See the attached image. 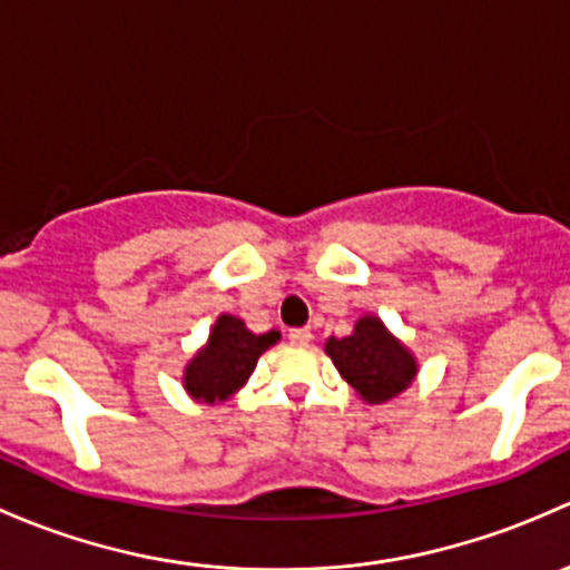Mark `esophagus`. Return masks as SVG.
<instances>
[{"mask_svg":"<svg viewBox=\"0 0 570 570\" xmlns=\"http://www.w3.org/2000/svg\"><path fill=\"white\" fill-rule=\"evenodd\" d=\"M287 340H291L293 345H309V340H313V332H309L307 326L291 328V332H287Z\"/></svg>","mask_w":570,"mask_h":570,"instance_id":"obj_1","label":"esophagus"}]
</instances>
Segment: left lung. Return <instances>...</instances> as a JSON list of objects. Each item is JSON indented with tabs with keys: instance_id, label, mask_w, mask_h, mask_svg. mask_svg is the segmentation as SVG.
I'll return each mask as SVG.
<instances>
[{
	"instance_id": "1",
	"label": "left lung",
	"mask_w": 570,
	"mask_h": 570,
	"mask_svg": "<svg viewBox=\"0 0 570 570\" xmlns=\"http://www.w3.org/2000/svg\"><path fill=\"white\" fill-rule=\"evenodd\" d=\"M324 351L337 373L371 406L406 392L420 373L414 351L373 313L356 318L354 332L345 337H328Z\"/></svg>"
}]
</instances>
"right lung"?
Returning a JSON list of instances; mask_svg holds the SVG:
<instances>
[{"instance_id":"add662e5","label":"right lung","mask_w":570,"mask_h":570,"mask_svg":"<svg viewBox=\"0 0 570 570\" xmlns=\"http://www.w3.org/2000/svg\"><path fill=\"white\" fill-rule=\"evenodd\" d=\"M283 334L277 328L255 334L242 318L222 313L210 326L208 340L184 367V390L197 403H225L246 386L263 351L272 348Z\"/></svg>"}]
</instances>
